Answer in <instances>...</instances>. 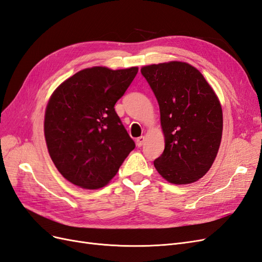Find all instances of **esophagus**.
Instances as JSON below:
<instances>
[{
  "label": "esophagus",
  "mask_w": 262,
  "mask_h": 262,
  "mask_svg": "<svg viewBox=\"0 0 262 262\" xmlns=\"http://www.w3.org/2000/svg\"><path fill=\"white\" fill-rule=\"evenodd\" d=\"M144 141H145V138H144V137L138 138V139H137V145H138L139 147L142 146V145H143V143H144Z\"/></svg>",
  "instance_id": "1"
}]
</instances>
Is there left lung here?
<instances>
[{
    "label": "left lung",
    "mask_w": 262,
    "mask_h": 262,
    "mask_svg": "<svg viewBox=\"0 0 262 262\" xmlns=\"http://www.w3.org/2000/svg\"><path fill=\"white\" fill-rule=\"evenodd\" d=\"M141 73L160 105L165 137L156 170L173 185L199 180L211 168L222 140L223 113L216 94L186 62L146 66Z\"/></svg>",
    "instance_id": "8db88e82"
}]
</instances>
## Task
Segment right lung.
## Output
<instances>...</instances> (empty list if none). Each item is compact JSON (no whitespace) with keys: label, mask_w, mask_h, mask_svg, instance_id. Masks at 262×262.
<instances>
[{"label":"right lung","mask_w":262,"mask_h":262,"mask_svg":"<svg viewBox=\"0 0 262 262\" xmlns=\"http://www.w3.org/2000/svg\"><path fill=\"white\" fill-rule=\"evenodd\" d=\"M139 69H84L53 92L46 108L45 138L61 175L84 189L112 180L136 147L115 110Z\"/></svg>","instance_id":"obj_1"}]
</instances>
